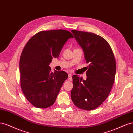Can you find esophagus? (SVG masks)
I'll return each mask as SVG.
<instances>
[{"mask_svg": "<svg viewBox=\"0 0 133 133\" xmlns=\"http://www.w3.org/2000/svg\"><path fill=\"white\" fill-rule=\"evenodd\" d=\"M68 79L70 80H72V74H69V75H68Z\"/></svg>", "mask_w": 133, "mask_h": 133, "instance_id": "obj_1", "label": "esophagus"}]
</instances>
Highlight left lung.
Returning a JSON list of instances; mask_svg holds the SVG:
<instances>
[{
    "mask_svg": "<svg viewBox=\"0 0 133 133\" xmlns=\"http://www.w3.org/2000/svg\"><path fill=\"white\" fill-rule=\"evenodd\" d=\"M83 49L87 67V79L73 78L71 98L74 105L85 110L99 107L109 94L114 82L116 63L113 52L105 39L92 33L71 30Z\"/></svg>",
    "mask_w": 133,
    "mask_h": 133,
    "instance_id": "1",
    "label": "left lung"
}]
</instances>
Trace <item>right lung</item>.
<instances>
[{"label":"right lung","instance_id":"add662e5","mask_svg":"<svg viewBox=\"0 0 133 133\" xmlns=\"http://www.w3.org/2000/svg\"><path fill=\"white\" fill-rule=\"evenodd\" d=\"M70 32L59 29L42 31L31 37L22 53L19 62L22 90L26 99L38 108L53 105L68 75L64 71L51 72L53 58H58Z\"/></svg>","mask_w":133,"mask_h":133}]
</instances>
